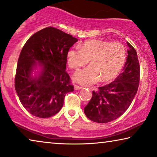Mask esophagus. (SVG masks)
Masks as SVG:
<instances>
[{
  "instance_id": "1",
  "label": "esophagus",
  "mask_w": 157,
  "mask_h": 157,
  "mask_svg": "<svg viewBox=\"0 0 157 157\" xmlns=\"http://www.w3.org/2000/svg\"><path fill=\"white\" fill-rule=\"evenodd\" d=\"M74 88H75V90H79L82 89V87L78 86V85H74Z\"/></svg>"
}]
</instances>
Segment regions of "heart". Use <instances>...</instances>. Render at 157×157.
<instances>
[{
	"label": "heart",
	"mask_w": 157,
	"mask_h": 157,
	"mask_svg": "<svg viewBox=\"0 0 157 157\" xmlns=\"http://www.w3.org/2000/svg\"><path fill=\"white\" fill-rule=\"evenodd\" d=\"M126 58V48L121 43L101 39L85 41L81 47H75L67 52V63L73 70H78L88 63L90 65L73 75L79 84L90 86L100 79L108 82L114 79L124 67Z\"/></svg>",
	"instance_id": "obj_1"
}]
</instances>
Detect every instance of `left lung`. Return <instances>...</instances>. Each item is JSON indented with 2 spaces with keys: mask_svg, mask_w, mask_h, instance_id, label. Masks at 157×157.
I'll return each instance as SVG.
<instances>
[{
  "mask_svg": "<svg viewBox=\"0 0 157 157\" xmlns=\"http://www.w3.org/2000/svg\"><path fill=\"white\" fill-rule=\"evenodd\" d=\"M128 57L124 72L113 82L93 91L91 100L84 108L85 116L97 123H108L122 116L137 93L140 66L136 51L127 41Z\"/></svg>",
  "mask_w": 157,
  "mask_h": 157,
  "instance_id": "1",
  "label": "left lung"
}]
</instances>
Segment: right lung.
<instances>
[{"instance_id":"right-lung-1","label":"right lung","mask_w":157,"mask_h":157,"mask_svg":"<svg viewBox=\"0 0 157 157\" xmlns=\"http://www.w3.org/2000/svg\"><path fill=\"white\" fill-rule=\"evenodd\" d=\"M78 39L59 29L47 27L33 34L18 57L15 90L29 113L39 118L57 114L66 94L74 90L66 72L67 52ZM40 71L35 76L34 70Z\"/></svg>"}]
</instances>
